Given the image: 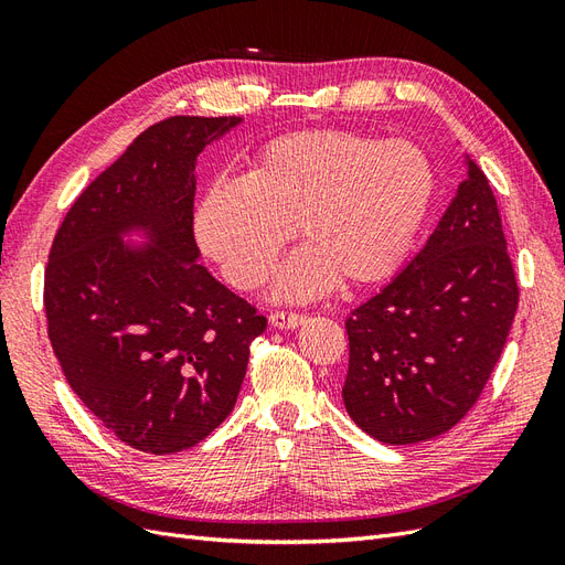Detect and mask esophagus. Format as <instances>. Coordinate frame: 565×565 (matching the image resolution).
Segmentation results:
<instances>
[{
    "label": "esophagus",
    "mask_w": 565,
    "mask_h": 565,
    "mask_svg": "<svg viewBox=\"0 0 565 565\" xmlns=\"http://www.w3.org/2000/svg\"><path fill=\"white\" fill-rule=\"evenodd\" d=\"M303 320H306V316H301V313H289V311L270 313V324L278 330H297Z\"/></svg>",
    "instance_id": "1"
}]
</instances>
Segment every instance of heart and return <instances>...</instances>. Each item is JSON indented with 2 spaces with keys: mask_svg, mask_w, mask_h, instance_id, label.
<instances>
[{
  "mask_svg": "<svg viewBox=\"0 0 565 565\" xmlns=\"http://www.w3.org/2000/svg\"><path fill=\"white\" fill-rule=\"evenodd\" d=\"M434 183L413 143L344 129L282 134L254 152L243 181H218L200 198L195 243L243 292L268 280L289 231L303 247L278 273V299H313L339 278L370 287L413 249Z\"/></svg>",
  "mask_w": 565,
  "mask_h": 565,
  "instance_id": "heart-1",
  "label": "heart"
}]
</instances>
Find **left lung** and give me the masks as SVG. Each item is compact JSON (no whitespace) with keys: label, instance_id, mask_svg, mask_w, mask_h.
Wrapping results in <instances>:
<instances>
[{"label":"left lung","instance_id":"1","mask_svg":"<svg viewBox=\"0 0 565 565\" xmlns=\"http://www.w3.org/2000/svg\"><path fill=\"white\" fill-rule=\"evenodd\" d=\"M519 306L492 188L471 158L436 231L347 318V413L388 446L450 431L481 396Z\"/></svg>","mask_w":565,"mask_h":565}]
</instances>
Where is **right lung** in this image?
I'll list each match as a JSON object with an SVG mask.
<instances>
[{
  "instance_id": "1",
  "label": "right lung",
  "mask_w": 565,
  "mask_h": 565,
  "mask_svg": "<svg viewBox=\"0 0 565 565\" xmlns=\"http://www.w3.org/2000/svg\"><path fill=\"white\" fill-rule=\"evenodd\" d=\"M241 117L162 119L98 174L54 237L49 339L79 401L134 450L193 448L228 417L266 318L198 264V156ZM139 232L141 246L124 237Z\"/></svg>"
}]
</instances>
